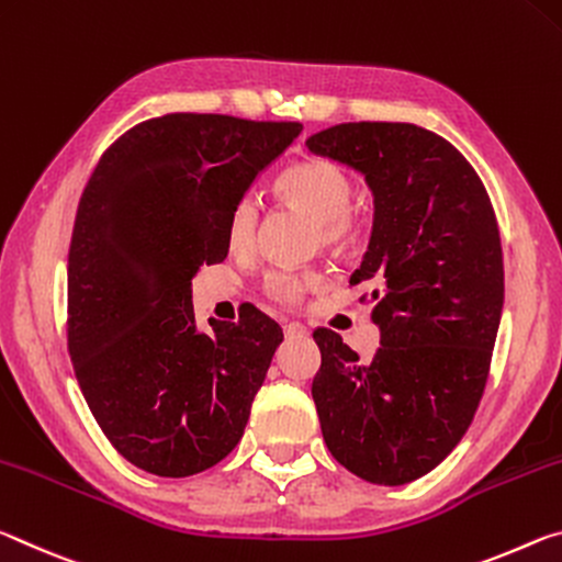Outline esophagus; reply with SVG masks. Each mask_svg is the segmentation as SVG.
<instances>
[{
    "label": "esophagus",
    "mask_w": 562,
    "mask_h": 562,
    "mask_svg": "<svg viewBox=\"0 0 562 562\" xmlns=\"http://www.w3.org/2000/svg\"><path fill=\"white\" fill-rule=\"evenodd\" d=\"M283 334H286L289 338H301V336H306L308 330H306V326H301V324H283Z\"/></svg>",
    "instance_id": "34e87169"
}]
</instances>
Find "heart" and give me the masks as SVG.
<instances>
[{"label": "heart", "mask_w": 562, "mask_h": 562, "mask_svg": "<svg viewBox=\"0 0 562 562\" xmlns=\"http://www.w3.org/2000/svg\"><path fill=\"white\" fill-rule=\"evenodd\" d=\"M279 194L291 204L308 211L318 221L321 241L346 251L363 234V221L351 209L353 204V181L338 164L328 159H306L283 169L276 179ZM256 226H259V204L254 196H241L234 201L226 216V241L232 248H246L254 241ZM314 273L299 271H273L266 279L263 289L273 301L299 303L308 286H314Z\"/></svg>", "instance_id": "heart-1"}]
</instances>
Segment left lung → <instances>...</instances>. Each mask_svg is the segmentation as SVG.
<instances>
[{"mask_svg": "<svg viewBox=\"0 0 562 562\" xmlns=\"http://www.w3.org/2000/svg\"><path fill=\"white\" fill-rule=\"evenodd\" d=\"M306 146L361 171L375 204L351 283L371 286L381 348L361 363L316 330L321 434L363 481L411 483L461 443L483 398L503 311L498 221L465 156L423 126L348 122Z\"/></svg>", "mask_w": 562, "mask_h": 562, "instance_id": "8db88e82", "label": "left lung"}]
</instances>
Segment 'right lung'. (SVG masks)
Listing matches in <instances>:
<instances>
[{"mask_svg":"<svg viewBox=\"0 0 562 562\" xmlns=\"http://www.w3.org/2000/svg\"><path fill=\"white\" fill-rule=\"evenodd\" d=\"M299 122L164 114L101 154L74 218L67 341L91 416L128 463L206 471L244 436L283 334L248 308L199 330L191 279L226 259V216Z\"/></svg>","mask_w":562,"mask_h":562,"instance_id":"obj_1","label":"right lung"}]
</instances>
